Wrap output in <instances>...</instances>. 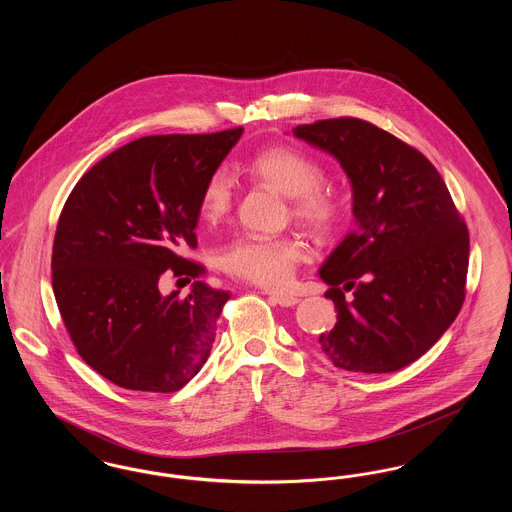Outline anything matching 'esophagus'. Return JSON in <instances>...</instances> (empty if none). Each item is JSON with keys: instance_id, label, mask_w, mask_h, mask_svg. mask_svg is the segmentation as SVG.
<instances>
[{"instance_id": "obj_1", "label": "esophagus", "mask_w": 512, "mask_h": 512, "mask_svg": "<svg viewBox=\"0 0 512 512\" xmlns=\"http://www.w3.org/2000/svg\"><path fill=\"white\" fill-rule=\"evenodd\" d=\"M270 299L276 301L280 307H293L299 303V297L292 293H270Z\"/></svg>"}]
</instances>
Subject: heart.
<instances>
[{"instance_id":"1","label":"heart","mask_w":512,"mask_h":512,"mask_svg":"<svg viewBox=\"0 0 512 512\" xmlns=\"http://www.w3.org/2000/svg\"><path fill=\"white\" fill-rule=\"evenodd\" d=\"M251 176L268 182L290 197L292 215L322 238L334 236L343 222L340 197L324 188V165L307 151L293 146L268 147L247 163ZM236 184L220 165L211 172L199 194V215L209 222L220 220L232 209ZM307 259V249L288 236L245 234L222 247L219 263L224 272L263 288H284L295 268Z\"/></svg>"}]
</instances>
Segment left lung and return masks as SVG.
<instances>
[{"mask_svg":"<svg viewBox=\"0 0 512 512\" xmlns=\"http://www.w3.org/2000/svg\"><path fill=\"white\" fill-rule=\"evenodd\" d=\"M293 134L332 153L353 186L357 226L320 268L338 311L336 326L318 338L320 349L351 372L411 365L463 307L466 222L436 167L372 122L326 119L299 124Z\"/></svg>","mask_w":512,"mask_h":512,"instance_id":"1","label":"left lung"}]
</instances>
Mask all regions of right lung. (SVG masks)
I'll use <instances>...</instances> for the list:
<instances>
[{"instance_id":"obj_1","label":"right lung","mask_w":512,"mask_h":512,"mask_svg":"<svg viewBox=\"0 0 512 512\" xmlns=\"http://www.w3.org/2000/svg\"><path fill=\"white\" fill-rule=\"evenodd\" d=\"M244 128L134 140L86 172L57 222L51 284L78 355L119 388L171 393L205 365L230 292L197 280L163 297L159 280L199 278V194Z\"/></svg>"}]
</instances>
